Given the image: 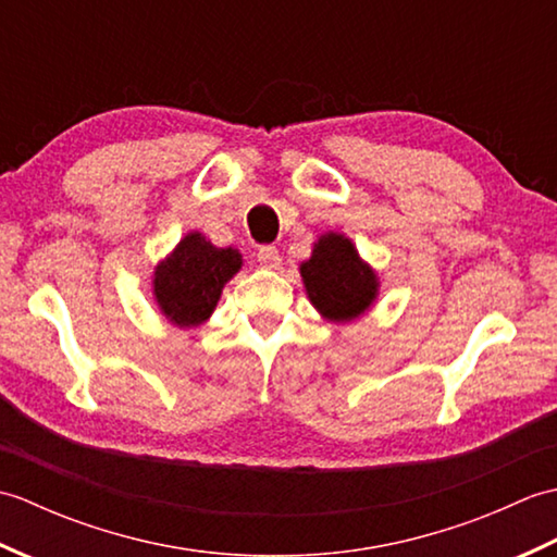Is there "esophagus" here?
Listing matches in <instances>:
<instances>
[{
  "label": "esophagus",
  "instance_id": "obj_1",
  "mask_svg": "<svg viewBox=\"0 0 557 557\" xmlns=\"http://www.w3.org/2000/svg\"><path fill=\"white\" fill-rule=\"evenodd\" d=\"M280 251L275 246H260L258 248V263L263 268H280Z\"/></svg>",
  "mask_w": 557,
  "mask_h": 557
}]
</instances>
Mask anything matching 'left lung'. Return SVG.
Instances as JSON below:
<instances>
[{
  "label": "left lung",
  "mask_w": 557,
  "mask_h": 557,
  "mask_svg": "<svg viewBox=\"0 0 557 557\" xmlns=\"http://www.w3.org/2000/svg\"><path fill=\"white\" fill-rule=\"evenodd\" d=\"M299 270L311 304L333 323H347L369 311L381 287L375 270L363 263L357 246L337 232L323 234Z\"/></svg>",
  "instance_id": "1"
}]
</instances>
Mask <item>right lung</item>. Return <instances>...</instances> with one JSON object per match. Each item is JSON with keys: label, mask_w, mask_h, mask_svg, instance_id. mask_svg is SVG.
<instances>
[{"label": "right lung", "mask_w": 557, "mask_h": 557, "mask_svg": "<svg viewBox=\"0 0 557 557\" xmlns=\"http://www.w3.org/2000/svg\"><path fill=\"white\" fill-rule=\"evenodd\" d=\"M242 270L236 248L212 246L200 232H188L152 275L160 313L172 325L196 327L215 311L224 285Z\"/></svg>", "instance_id": "right-lung-1"}]
</instances>
